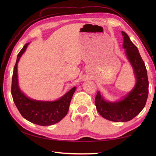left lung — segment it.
<instances>
[{
	"label": "left lung",
	"instance_id": "obj_1",
	"mask_svg": "<svg viewBox=\"0 0 156 156\" xmlns=\"http://www.w3.org/2000/svg\"><path fill=\"white\" fill-rule=\"evenodd\" d=\"M123 36V48L127 59L133 70L136 83L130 92L116 101L106 100L100 92L95 98L96 108L104 119L123 122L132 120L142 111L148 95V79L147 70L137 48L133 44L126 32L122 31Z\"/></svg>",
	"mask_w": 156,
	"mask_h": 156
}]
</instances>
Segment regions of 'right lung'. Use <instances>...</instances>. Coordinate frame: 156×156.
<instances>
[{"label": "right lung", "mask_w": 156, "mask_h": 156, "mask_svg": "<svg viewBox=\"0 0 156 156\" xmlns=\"http://www.w3.org/2000/svg\"><path fill=\"white\" fill-rule=\"evenodd\" d=\"M29 44H26L17 55L12 76V96L17 109L24 119L39 126L53 125L62 120L67 115L76 87L55 101H40L27 97L19 86L17 63Z\"/></svg>", "instance_id": "add662e5"}]
</instances>
